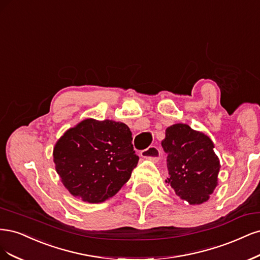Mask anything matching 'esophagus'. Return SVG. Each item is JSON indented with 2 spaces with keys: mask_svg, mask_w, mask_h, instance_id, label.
I'll use <instances>...</instances> for the list:
<instances>
[{
  "mask_svg": "<svg viewBox=\"0 0 260 260\" xmlns=\"http://www.w3.org/2000/svg\"><path fill=\"white\" fill-rule=\"evenodd\" d=\"M141 157L146 158V160H150V161H153L156 162L158 161V158H160V151H158V149L154 146H150L147 149L142 150L140 152Z\"/></svg>",
  "mask_w": 260,
  "mask_h": 260,
  "instance_id": "1",
  "label": "esophagus"
}]
</instances>
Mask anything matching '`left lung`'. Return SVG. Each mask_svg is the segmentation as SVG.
Instances as JSON below:
<instances>
[{
  "mask_svg": "<svg viewBox=\"0 0 260 260\" xmlns=\"http://www.w3.org/2000/svg\"><path fill=\"white\" fill-rule=\"evenodd\" d=\"M162 147L167 154L166 182L176 194L191 205L206 202L218 183L220 170L211 138L178 123L166 128Z\"/></svg>",
  "mask_w": 260,
  "mask_h": 260,
  "instance_id": "8db88e82",
  "label": "left lung"
}]
</instances>
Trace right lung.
I'll use <instances>...</instances> for the list:
<instances>
[{"instance_id":"1","label":"right lung","mask_w":260,"mask_h":260,"mask_svg":"<svg viewBox=\"0 0 260 260\" xmlns=\"http://www.w3.org/2000/svg\"><path fill=\"white\" fill-rule=\"evenodd\" d=\"M126 124L86 119L56 142L54 162L63 186L88 203L112 198L131 178L139 157Z\"/></svg>"}]
</instances>
